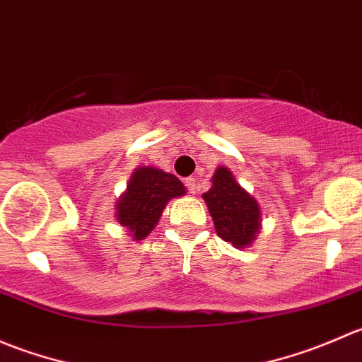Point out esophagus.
<instances>
[{
	"label": "esophagus",
	"instance_id": "34e87169",
	"mask_svg": "<svg viewBox=\"0 0 362 362\" xmlns=\"http://www.w3.org/2000/svg\"><path fill=\"white\" fill-rule=\"evenodd\" d=\"M185 187L189 189V192H191V194H196V191L199 189V184H198V180H196V178L189 177V178H185Z\"/></svg>",
	"mask_w": 362,
	"mask_h": 362
}]
</instances>
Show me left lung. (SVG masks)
I'll return each mask as SVG.
<instances>
[{
    "mask_svg": "<svg viewBox=\"0 0 362 362\" xmlns=\"http://www.w3.org/2000/svg\"><path fill=\"white\" fill-rule=\"evenodd\" d=\"M214 221L215 233L236 249H249L261 231V206L236 182L229 168L218 166L211 187L203 194Z\"/></svg>",
    "mask_w": 362,
    "mask_h": 362,
    "instance_id": "left-lung-1",
    "label": "left lung"
}]
</instances>
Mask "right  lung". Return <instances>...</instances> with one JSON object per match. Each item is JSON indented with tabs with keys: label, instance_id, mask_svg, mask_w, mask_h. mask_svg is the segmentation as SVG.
Listing matches in <instances>:
<instances>
[{
	"label": "right lung",
	"instance_id": "1",
	"mask_svg": "<svg viewBox=\"0 0 362 362\" xmlns=\"http://www.w3.org/2000/svg\"><path fill=\"white\" fill-rule=\"evenodd\" d=\"M184 194V184L175 175L154 166L134 168L115 203V218L131 238L140 242L158 226L168 202Z\"/></svg>",
	"mask_w": 362,
	"mask_h": 362
}]
</instances>
